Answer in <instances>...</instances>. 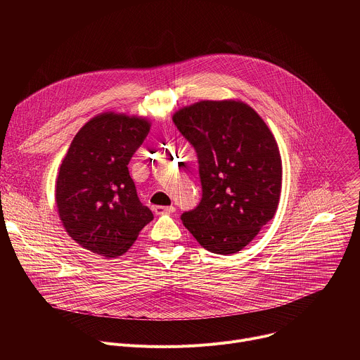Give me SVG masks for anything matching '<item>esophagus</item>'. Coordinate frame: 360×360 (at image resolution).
Instances as JSON below:
<instances>
[{
  "instance_id": "1",
  "label": "esophagus",
  "mask_w": 360,
  "mask_h": 360,
  "mask_svg": "<svg viewBox=\"0 0 360 360\" xmlns=\"http://www.w3.org/2000/svg\"><path fill=\"white\" fill-rule=\"evenodd\" d=\"M153 212H155L157 215H167V214H174L175 212V207H161V205H158V207H153Z\"/></svg>"
}]
</instances>
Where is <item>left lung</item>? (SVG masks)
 <instances>
[{
    "label": "left lung",
    "instance_id": "8db88e82",
    "mask_svg": "<svg viewBox=\"0 0 360 360\" xmlns=\"http://www.w3.org/2000/svg\"><path fill=\"white\" fill-rule=\"evenodd\" d=\"M195 148L202 198L181 219L202 248L231 255L275 215L282 160L265 121L242 101H199L172 117Z\"/></svg>",
    "mask_w": 360,
    "mask_h": 360
}]
</instances>
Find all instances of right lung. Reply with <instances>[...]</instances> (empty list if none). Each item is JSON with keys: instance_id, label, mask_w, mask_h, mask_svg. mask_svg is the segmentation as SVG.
<instances>
[{"instance_id": "right-lung-1", "label": "right lung", "mask_w": 360, "mask_h": 360, "mask_svg": "<svg viewBox=\"0 0 360 360\" xmlns=\"http://www.w3.org/2000/svg\"><path fill=\"white\" fill-rule=\"evenodd\" d=\"M149 128L145 118L104 112L74 136L57 176L56 203L67 233L84 249L117 258L153 219L128 171Z\"/></svg>"}]
</instances>
